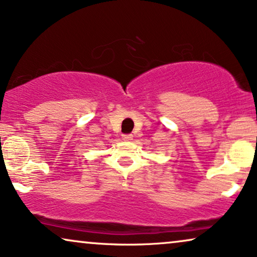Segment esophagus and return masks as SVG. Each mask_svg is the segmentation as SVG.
<instances>
[{
	"instance_id": "obj_1",
	"label": "esophagus",
	"mask_w": 257,
	"mask_h": 257,
	"mask_svg": "<svg viewBox=\"0 0 257 257\" xmlns=\"http://www.w3.org/2000/svg\"><path fill=\"white\" fill-rule=\"evenodd\" d=\"M123 138V140H124V141H131V140H133V135L132 134H124L122 136Z\"/></svg>"
}]
</instances>
